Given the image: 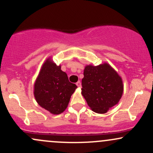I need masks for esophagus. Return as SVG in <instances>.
Here are the masks:
<instances>
[{
	"label": "esophagus",
	"instance_id": "obj_1",
	"mask_svg": "<svg viewBox=\"0 0 153 153\" xmlns=\"http://www.w3.org/2000/svg\"><path fill=\"white\" fill-rule=\"evenodd\" d=\"M76 85L78 88H80V87H81V82H80V81H78L76 82Z\"/></svg>",
	"mask_w": 153,
	"mask_h": 153
}]
</instances>
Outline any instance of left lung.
Here are the masks:
<instances>
[{
    "instance_id": "8db88e82",
    "label": "left lung",
    "mask_w": 153,
    "mask_h": 153,
    "mask_svg": "<svg viewBox=\"0 0 153 153\" xmlns=\"http://www.w3.org/2000/svg\"><path fill=\"white\" fill-rule=\"evenodd\" d=\"M81 94L93 111L105 114L119 103L124 85L117 71L107 62L85 67Z\"/></svg>"
}]
</instances>
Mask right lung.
Masks as SVG:
<instances>
[{"mask_svg": "<svg viewBox=\"0 0 153 153\" xmlns=\"http://www.w3.org/2000/svg\"><path fill=\"white\" fill-rule=\"evenodd\" d=\"M77 85L51 57L43 63L34 85V96L40 106L54 115L66 109Z\"/></svg>", "mask_w": 153, "mask_h": 153, "instance_id": "1", "label": "right lung"}]
</instances>
